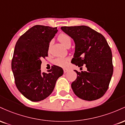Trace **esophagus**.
Listing matches in <instances>:
<instances>
[{
    "label": "esophagus",
    "instance_id": "1",
    "mask_svg": "<svg viewBox=\"0 0 125 125\" xmlns=\"http://www.w3.org/2000/svg\"><path fill=\"white\" fill-rule=\"evenodd\" d=\"M68 71H69L68 69H63V72H64V73H67Z\"/></svg>",
    "mask_w": 125,
    "mask_h": 125
}]
</instances>
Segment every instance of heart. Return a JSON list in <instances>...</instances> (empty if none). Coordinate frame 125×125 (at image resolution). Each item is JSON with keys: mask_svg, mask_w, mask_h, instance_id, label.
<instances>
[{"mask_svg": "<svg viewBox=\"0 0 125 125\" xmlns=\"http://www.w3.org/2000/svg\"><path fill=\"white\" fill-rule=\"evenodd\" d=\"M59 41L61 42V43L64 47L67 48L69 46L71 45L72 40L71 37L68 35L66 33H61L58 37ZM70 61L69 58H62V57H59V58H56L53 61V63L56 65L59 66L66 67L68 64L69 62Z\"/></svg>", "mask_w": 125, "mask_h": 125, "instance_id": "1", "label": "heart"}]
</instances>
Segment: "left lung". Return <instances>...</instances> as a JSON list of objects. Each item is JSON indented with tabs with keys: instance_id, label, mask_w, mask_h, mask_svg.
<instances>
[{
	"instance_id": "left-lung-1",
	"label": "left lung",
	"mask_w": 125,
	"mask_h": 125,
	"mask_svg": "<svg viewBox=\"0 0 125 125\" xmlns=\"http://www.w3.org/2000/svg\"><path fill=\"white\" fill-rule=\"evenodd\" d=\"M61 29L74 41L75 51L72 63L86 65L87 71L79 72L71 84L74 94L83 100L92 101L104 95L113 74L112 54L102 34L86 26H63Z\"/></svg>"
}]
</instances>
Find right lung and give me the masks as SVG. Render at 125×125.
Listing matches in <instances>:
<instances>
[{
    "mask_svg": "<svg viewBox=\"0 0 125 125\" xmlns=\"http://www.w3.org/2000/svg\"><path fill=\"white\" fill-rule=\"evenodd\" d=\"M57 28L35 25L20 37L16 43L12 70L19 91L29 100L39 102L52 94L56 82L63 73L53 66L48 73L42 72L41 59L48 56L49 43Z\"/></svg>",
    "mask_w": 125,
    "mask_h": 125,
    "instance_id": "add662e5",
    "label": "right lung"
}]
</instances>
